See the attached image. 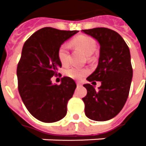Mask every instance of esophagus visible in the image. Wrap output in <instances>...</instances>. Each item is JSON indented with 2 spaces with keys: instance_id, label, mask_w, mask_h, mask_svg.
I'll return each instance as SVG.
<instances>
[{
  "instance_id": "34e87169",
  "label": "esophagus",
  "mask_w": 146,
  "mask_h": 146,
  "mask_svg": "<svg viewBox=\"0 0 146 146\" xmlns=\"http://www.w3.org/2000/svg\"><path fill=\"white\" fill-rule=\"evenodd\" d=\"M76 84H77V86H82V83H81V82H77Z\"/></svg>"
}]
</instances>
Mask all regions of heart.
<instances>
[{"label":"heart","mask_w":146,"mask_h":146,"mask_svg":"<svg viewBox=\"0 0 146 146\" xmlns=\"http://www.w3.org/2000/svg\"><path fill=\"white\" fill-rule=\"evenodd\" d=\"M72 44L80 48L86 56L92 55L96 49V43L94 40L86 35H81L74 38L72 41ZM58 57L62 64H68L69 61V47L67 44H63L59 48ZM65 74L71 78L80 79L84 76L86 71L78 68H70L66 70Z\"/></svg>","instance_id":"1"}]
</instances>
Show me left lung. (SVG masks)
Instances as JSON below:
<instances>
[{
	"mask_svg": "<svg viewBox=\"0 0 146 146\" xmlns=\"http://www.w3.org/2000/svg\"><path fill=\"white\" fill-rule=\"evenodd\" d=\"M82 32L100 44L98 67L86 79L101 82L98 90L89 83L83 85L87 90L82 98L85 114L92 120H109L122 110L129 95L133 76L130 49L123 38L110 29L98 27Z\"/></svg>",
	"mask_w": 146,
	"mask_h": 146,
	"instance_id": "left-lung-1",
	"label": "left lung"
}]
</instances>
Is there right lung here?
I'll return each instance as SVG.
<instances>
[{"label":"right lung","mask_w":146,"mask_h":146,"mask_svg":"<svg viewBox=\"0 0 146 146\" xmlns=\"http://www.w3.org/2000/svg\"><path fill=\"white\" fill-rule=\"evenodd\" d=\"M78 31H60L44 27L26 41L17 66L19 93L29 112L38 120L54 123L67 114V104L76 83L70 77L52 84L62 64L58 57L60 45Z\"/></svg>","instance_id":"add662e5"}]
</instances>
